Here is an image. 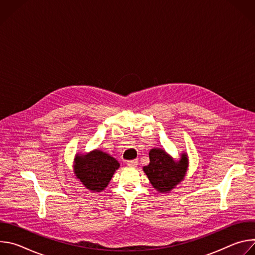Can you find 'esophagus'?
I'll return each instance as SVG.
<instances>
[{"mask_svg": "<svg viewBox=\"0 0 255 255\" xmlns=\"http://www.w3.org/2000/svg\"><path fill=\"white\" fill-rule=\"evenodd\" d=\"M128 166H137L138 165V160L137 159H133V160H129L126 163Z\"/></svg>", "mask_w": 255, "mask_h": 255, "instance_id": "1", "label": "esophagus"}]
</instances>
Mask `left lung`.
Wrapping results in <instances>:
<instances>
[{"mask_svg":"<svg viewBox=\"0 0 255 255\" xmlns=\"http://www.w3.org/2000/svg\"><path fill=\"white\" fill-rule=\"evenodd\" d=\"M149 159V164L143 167V171L159 193L167 194L174 189L184 180L189 168V156L185 151L180 158L174 159L164 149L152 148Z\"/></svg>","mask_w":255,"mask_h":255,"instance_id":"8db88e82","label":"left lung"}]
</instances>
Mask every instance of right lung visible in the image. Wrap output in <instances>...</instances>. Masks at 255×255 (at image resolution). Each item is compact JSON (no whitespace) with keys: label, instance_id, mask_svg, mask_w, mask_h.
Masks as SVG:
<instances>
[{"label":"right lung","instance_id":"add662e5","mask_svg":"<svg viewBox=\"0 0 255 255\" xmlns=\"http://www.w3.org/2000/svg\"><path fill=\"white\" fill-rule=\"evenodd\" d=\"M119 167L116 158L99 149L85 154L77 153L72 165L76 178L93 193L104 191Z\"/></svg>","mask_w":255,"mask_h":255}]
</instances>
